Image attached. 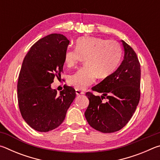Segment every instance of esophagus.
<instances>
[{
	"instance_id": "esophagus-1",
	"label": "esophagus",
	"mask_w": 160,
	"mask_h": 160,
	"mask_svg": "<svg viewBox=\"0 0 160 160\" xmlns=\"http://www.w3.org/2000/svg\"><path fill=\"white\" fill-rule=\"evenodd\" d=\"M75 93H76L77 95H80V94H83L85 92H84L82 90L76 89V90H75Z\"/></svg>"
}]
</instances>
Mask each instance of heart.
Instances as JSON below:
<instances>
[{
    "mask_svg": "<svg viewBox=\"0 0 160 160\" xmlns=\"http://www.w3.org/2000/svg\"><path fill=\"white\" fill-rule=\"evenodd\" d=\"M122 53V47L116 40L96 37L79 38L75 42V49L66 51L64 62L71 68L84 58L85 65L70 75L69 84L78 90H85L95 82L97 75L108 77L118 67Z\"/></svg>",
    "mask_w": 160,
    "mask_h": 160,
    "instance_id": "b5f03b06",
    "label": "heart"
}]
</instances>
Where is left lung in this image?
<instances>
[{"instance_id": "left-lung-1", "label": "left lung", "mask_w": 160, "mask_h": 160, "mask_svg": "<svg viewBox=\"0 0 160 160\" xmlns=\"http://www.w3.org/2000/svg\"><path fill=\"white\" fill-rule=\"evenodd\" d=\"M124 58L114 72L92 88L102 93H86L90 100L85 112L88 123L102 132H113L123 128L133 115L140 97V64L136 53L124 41ZM107 96L108 101L102 100Z\"/></svg>"}]
</instances>
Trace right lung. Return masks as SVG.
<instances>
[{
	"instance_id": "obj_1",
	"label": "right lung",
	"mask_w": 160,
	"mask_h": 160,
	"mask_svg": "<svg viewBox=\"0 0 160 160\" xmlns=\"http://www.w3.org/2000/svg\"><path fill=\"white\" fill-rule=\"evenodd\" d=\"M69 40L51 34L37 41L27 53L18 82V100L21 115L28 125L39 132H48L63 123L75 90L63 87L60 94L51 88L55 77L61 76Z\"/></svg>"
}]
</instances>
